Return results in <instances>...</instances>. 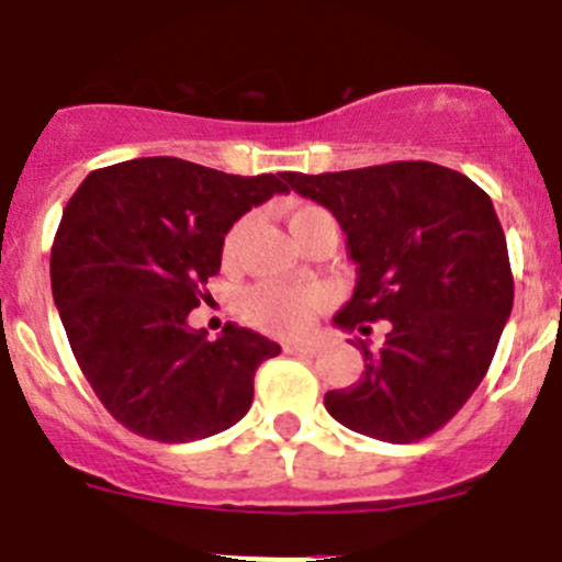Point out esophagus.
<instances>
[{"label": "esophagus", "instance_id": "34e87169", "mask_svg": "<svg viewBox=\"0 0 562 562\" xmlns=\"http://www.w3.org/2000/svg\"><path fill=\"white\" fill-rule=\"evenodd\" d=\"M284 351L286 355H297V357H315L317 342H286Z\"/></svg>", "mask_w": 562, "mask_h": 562}]
</instances>
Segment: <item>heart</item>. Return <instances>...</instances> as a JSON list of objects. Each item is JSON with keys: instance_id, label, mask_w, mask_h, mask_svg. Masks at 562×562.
<instances>
[{"instance_id": "1", "label": "heart", "mask_w": 562, "mask_h": 562, "mask_svg": "<svg viewBox=\"0 0 562 562\" xmlns=\"http://www.w3.org/2000/svg\"><path fill=\"white\" fill-rule=\"evenodd\" d=\"M321 220H331V216L324 207L306 205V202H297L286 211V227L295 236V241L306 227ZM241 233H245V220L236 222L222 238V258L225 261H233V256H236ZM329 304L331 292L326 286H286L265 281V284H252L250 290H245V295L238 297V317L252 329L270 331L278 337H297L310 329L317 312H324Z\"/></svg>"}]
</instances>
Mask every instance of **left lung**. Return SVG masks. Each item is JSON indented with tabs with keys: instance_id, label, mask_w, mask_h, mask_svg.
<instances>
[{
	"instance_id": "1",
	"label": "left lung",
	"mask_w": 562,
	"mask_h": 562,
	"mask_svg": "<svg viewBox=\"0 0 562 562\" xmlns=\"http://www.w3.org/2000/svg\"><path fill=\"white\" fill-rule=\"evenodd\" d=\"M295 193L329 207L357 265L335 324L385 342L360 382L329 391L326 411L371 439L408 445L445 428L484 380L506 317L513 270L495 207L470 177L425 160L335 173H292Z\"/></svg>"
}]
</instances>
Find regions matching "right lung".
Returning a JSON list of instances; mask_svg holds the SVG:
<instances>
[{
  "mask_svg": "<svg viewBox=\"0 0 562 562\" xmlns=\"http://www.w3.org/2000/svg\"><path fill=\"white\" fill-rule=\"evenodd\" d=\"M286 191V171L140 157L98 168L72 193L49 252L53 297L83 376L123 428L177 445L250 411L256 369L281 346L233 324L207 340L188 315L211 297L233 222Z\"/></svg>",
  "mask_w": 562,
  "mask_h": 562,
  "instance_id": "1",
  "label": "right lung"
}]
</instances>
